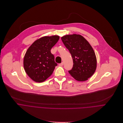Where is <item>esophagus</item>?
Instances as JSON below:
<instances>
[{
    "label": "esophagus",
    "instance_id": "1",
    "mask_svg": "<svg viewBox=\"0 0 123 123\" xmlns=\"http://www.w3.org/2000/svg\"><path fill=\"white\" fill-rule=\"evenodd\" d=\"M59 66H62V65H63V63L62 62H61V63H59Z\"/></svg>",
    "mask_w": 123,
    "mask_h": 123
}]
</instances>
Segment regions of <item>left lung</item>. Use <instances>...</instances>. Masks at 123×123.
I'll use <instances>...</instances> for the list:
<instances>
[{
    "mask_svg": "<svg viewBox=\"0 0 123 123\" xmlns=\"http://www.w3.org/2000/svg\"><path fill=\"white\" fill-rule=\"evenodd\" d=\"M61 39L73 59V66L69 73L78 81L87 80L96 68V59L92 48L80 35H67Z\"/></svg>",
    "mask_w": 123,
    "mask_h": 123,
    "instance_id": "8db88e82",
    "label": "left lung"
}]
</instances>
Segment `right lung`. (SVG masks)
I'll return each mask as SVG.
<instances>
[{"label":"right lung","mask_w":123,"mask_h":123,"mask_svg":"<svg viewBox=\"0 0 123 123\" xmlns=\"http://www.w3.org/2000/svg\"><path fill=\"white\" fill-rule=\"evenodd\" d=\"M59 38L56 35L43 37L28 48L24 59V67L27 75L34 81L43 82L52 75L57 63L50 50Z\"/></svg>","instance_id":"1"}]
</instances>
